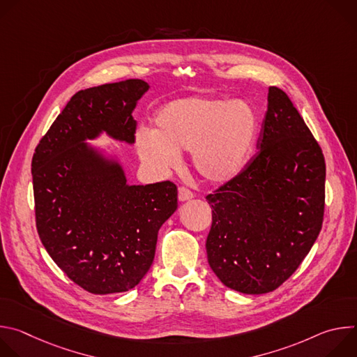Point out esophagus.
<instances>
[{
	"mask_svg": "<svg viewBox=\"0 0 357 357\" xmlns=\"http://www.w3.org/2000/svg\"><path fill=\"white\" fill-rule=\"evenodd\" d=\"M193 197V193L188 189V188H179V192H178V199L179 202H185V200H190Z\"/></svg>",
	"mask_w": 357,
	"mask_h": 357,
	"instance_id": "obj_1",
	"label": "esophagus"
}]
</instances>
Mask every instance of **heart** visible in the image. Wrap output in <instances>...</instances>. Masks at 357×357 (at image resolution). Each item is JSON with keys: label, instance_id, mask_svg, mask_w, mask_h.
<instances>
[{"label": "heart", "instance_id": "b5f03b06", "mask_svg": "<svg viewBox=\"0 0 357 357\" xmlns=\"http://www.w3.org/2000/svg\"><path fill=\"white\" fill-rule=\"evenodd\" d=\"M155 130L142 127L135 144L139 158L167 172L192 151L196 172L208 182L226 183L247 167L259 135V114L248 101L193 96L169 101L155 114Z\"/></svg>", "mask_w": 357, "mask_h": 357}]
</instances>
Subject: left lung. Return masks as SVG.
Instances as JSON below:
<instances>
[{
    "mask_svg": "<svg viewBox=\"0 0 357 357\" xmlns=\"http://www.w3.org/2000/svg\"><path fill=\"white\" fill-rule=\"evenodd\" d=\"M257 155L208 195V261L241 294L274 291L298 268L324 220L325 160L312 132L278 87H268Z\"/></svg>",
    "mask_w": 357,
    "mask_h": 357,
    "instance_id": "obj_1",
    "label": "left lung"
}]
</instances>
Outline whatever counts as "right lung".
Returning <instances> with one entry per match:
<instances>
[{
    "instance_id": "right-lung-1",
    "label": "right lung",
    "mask_w": 357,
    "mask_h": 357,
    "mask_svg": "<svg viewBox=\"0 0 357 357\" xmlns=\"http://www.w3.org/2000/svg\"><path fill=\"white\" fill-rule=\"evenodd\" d=\"M149 90L130 79L77 91L38 144L32 158L36 229L59 268L83 289L124 292L145 277L158 231L178 208L165 181L130 185L103 135L132 145V113Z\"/></svg>"
}]
</instances>
